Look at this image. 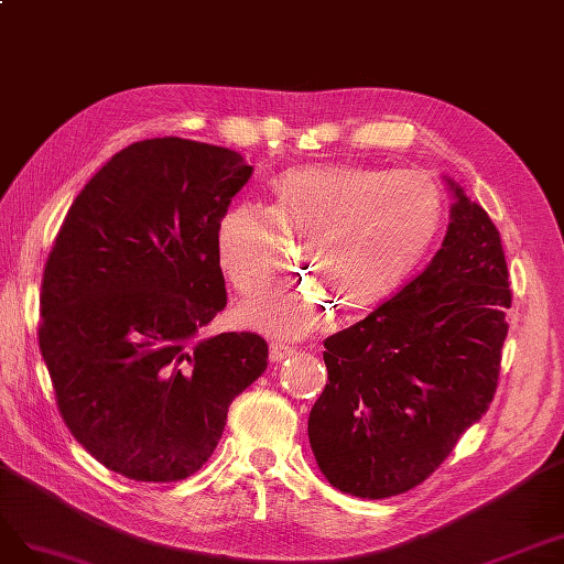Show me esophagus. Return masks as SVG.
Segmentation results:
<instances>
[{
    "label": "esophagus",
    "instance_id": "esophagus-1",
    "mask_svg": "<svg viewBox=\"0 0 564 564\" xmlns=\"http://www.w3.org/2000/svg\"><path fill=\"white\" fill-rule=\"evenodd\" d=\"M295 354H297V349L288 347V344H283V341H271L269 344V358L274 360V362H281V360L295 356Z\"/></svg>",
    "mask_w": 564,
    "mask_h": 564
}]
</instances>
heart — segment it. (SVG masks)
I'll return each instance as SVG.
<instances>
[{
	"label": "heart",
	"mask_w": 564,
	"mask_h": 564,
	"mask_svg": "<svg viewBox=\"0 0 564 564\" xmlns=\"http://www.w3.org/2000/svg\"><path fill=\"white\" fill-rule=\"evenodd\" d=\"M269 213L229 206L215 227V260L241 295H260L283 267V239L304 241L302 269L319 285L283 290L241 306L250 328L300 337L389 300L438 239L445 204L420 171L314 163L269 185Z\"/></svg>",
	"instance_id": "1"
}]
</instances>
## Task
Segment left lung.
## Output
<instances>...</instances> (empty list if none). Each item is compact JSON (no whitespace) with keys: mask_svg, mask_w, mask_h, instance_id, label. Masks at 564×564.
Listing matches in <instances>:
<instances>
[{"mask_svg":"<svg viewBox=\"0 0 564 564\" xmlns=\"http://www.w3.org/2000/svg\"><path fill=\"white\" fill-rule=\"evenodd\" d=\"M454 198L441 250L401 293L323 341L328 384L308 443L335 489L387 499L424 482L492 403L511 306L501 236Z\"/></svg>","mask_w":564,"mask_h":564,"instance_id":"left-lung-1","label":"left lung"}]
</instances>
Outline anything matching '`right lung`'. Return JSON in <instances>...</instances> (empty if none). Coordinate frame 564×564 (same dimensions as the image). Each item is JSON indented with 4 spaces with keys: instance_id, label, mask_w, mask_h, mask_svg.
I'll return each instance as SVG.
<instances>
[{
    "instance_id": "1",
    "label": "right lung",
    "mask_w": 564,
    "mask_h": 564,
    "mask_svg": "<svg viewBox=\"0 0 564 564\" xmlns=\"http://www.w3.org/2000/svg\"><path fill=\"white\" fill-rule=\"evenodd\" d=\"M250 175L227 148L142 140L65 215L44 269L40 349L67 429L119 476H192L234 398L267 370L260 335H204L227 306L215 227Z\"/></svg>"
}]
</instances>
